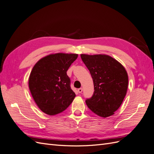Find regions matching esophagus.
<instances>
[{
	"label": "esophagus",
	"instance_id": "1",
	"mask_svg": "<svg viewBox=\"0 0 154 154\" xmlns=\"http://www.w3.org/2000/svg\"><path fill=\"white\" fill-rule=\"evenodd\" d=\"M82 91H83V88H79L78 89V92L79 93H82Z\"/></svg>",
	"mask_w": 154,
	"mask_h": 154
}]
</instances>
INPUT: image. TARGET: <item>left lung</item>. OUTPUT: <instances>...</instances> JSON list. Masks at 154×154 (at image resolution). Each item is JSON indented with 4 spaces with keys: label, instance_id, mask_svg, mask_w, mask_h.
Masks as SVG:
<instances>
[{
    "label": "left lung",
    "instance_id": "1",
    "mask_svg": "<svg viewBox=\"0 0 154 154\" xmlns=\"http://www.w3.org/2000/svg\"><path fill=\"white\" fill-rule=\"evenodd\" d=\"M81 58L94 83L93 95L85 101L87 106L102 118L113 115L127 94L128 78L125 67L105 54H81Z\"/></svg>",
    "mask_w": 154,
    "mask_h": 154
}]
</instances>
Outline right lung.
Masks as SVG:
<instances>
[{"instance_id":"add662e5","label":"right lung","mask_w":154,"mask_h":154,"mask_svg":"<svg viewBox=\"0 0 154 154\" xmlns=\"http://www.w3.org/2000/svg\"><path fill=\"white\" fill-rule=\"evenodd\" d=\"M76 54L57 53L40 59L32 68L29 87L36 105L44 113L58 114L71 105L75 93L67 71Z\"/></svg>"}]
</instances>
